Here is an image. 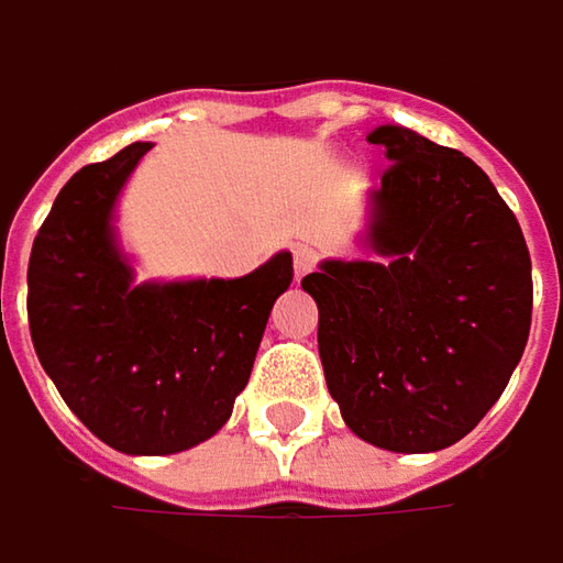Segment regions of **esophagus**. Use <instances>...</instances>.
<instances>
[{
  "label": "esophagus",
  "instance_id": "esophagus-1",
  "mask_svg": "<svg viewBox=\"0 0 563 563\" xmlns=\"http://www.w3.org/2000/svg\"><path fill=\"white\" fill-rule=\"evenodd\" d=\"M313 263H317V250H313V246H307V243L295 246V275L297 278H303V275L313 268Z\"/></svg>",
  "mask_w": 563,
  "mask_h": 563
}]
</instances>
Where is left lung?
Returning a JSON list of instances; mask_svg holds the SVG:
<instances>
[{
  "mask_svg": "<svg viewBox=\"0 0 563 563\" xmlns=\"http://www.w3.org/2000/svg\"><path fill=\"white\" fill-rule=\"evenodd\" d=\"M393 167L367 192V260H323L325 386L354 434L393 453L463 440L500 399L532 323V263L488 174L415 129L367 135Z\"/></svg>",
  "mask_w": 563,
  "mask_h": 563,
  "instance_id": "1",
  "label": "left lung"
}]
</instances>
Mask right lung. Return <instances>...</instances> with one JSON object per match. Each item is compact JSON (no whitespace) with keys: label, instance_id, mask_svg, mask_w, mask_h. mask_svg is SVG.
<instances>
[{"label":"right lung","instance_id":"1","mask_svg":"<svg viewBox=\"0 0 563 563\" xmlns=\"http://www.w3.org/2000/svg\"><path fill=\"white\" fill-rule=\"evenodd\" d=\"M152 152L132 142L59 189L27 263V320L75 418L129 456H170L231 418L295 266L282 250L243 278L135 282L120 192Z\"/></svg>","mask_w":563,"mask_h":563}]
</instances>
